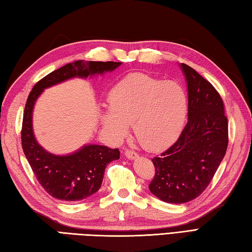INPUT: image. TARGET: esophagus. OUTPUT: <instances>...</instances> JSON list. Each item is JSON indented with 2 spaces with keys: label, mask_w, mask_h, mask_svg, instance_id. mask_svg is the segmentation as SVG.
I'll list each match as a JSON object with an SVG mask.
<instances>
[{
  "label": "esophagus",
  "mask_w": 252,
  "mask_h": 252,
  "mask_svg": "<svg viewBox=\"0 0 252 252\" xmlns=\"http://www.w3.org/2000/svg\"><path fill=\"white\" fill-rule=\"evenodd\" d=\"M124 155L127 158H129V160H133V158H136L138 157V153L132 150H126L124 152Z\"/></svg>",
  "instance_id": "1"
}]
</instances>
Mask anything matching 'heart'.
Masks as SVG:
<instances>
[{"label":"heart","instance_id":"1","mask_svg":"<svg viewBox=\"0 0 252 252\" xmlns=\"http://www.w3.org/2000/svg\"><path fill=\"white\" fill-rule=\"evenodd\" d=\"M109 109L102 110L100 122L116 140L131 124L136 139L147 150L167 147L181 133L188 112L183 87L145 73H131L112 87Z\"/></svg>","mask_w":252,"mask_h":252}]
</instances>
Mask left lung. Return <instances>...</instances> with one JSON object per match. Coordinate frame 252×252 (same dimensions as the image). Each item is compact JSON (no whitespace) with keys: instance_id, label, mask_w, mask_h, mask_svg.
<instances>
[{"instance_id":"1","label":"left lung","mask_w":252,"mask_h":252,"mask_svg":"<svg viewBox=\"0 0 252 252\" xmlns=\"http://www.w3.org/2000/svg\"><path fill=\"white\" fill-rule=\"evenodd\" d=\"M188 90V122L173 145L152 158L150 191L167 203H185L201 194L226 153L228 122L214 87L181 64Z\"/></svg>"}]
</instances>
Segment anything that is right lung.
Here are the masks:
<instances>
[{
	"label": "right lung",
	"mask_w": 252,
	"mask_h": 252,
	"mask_svg": "<svg viewBox=\"0 0 252 252\" xmlns=\"http://www.w3.org/2000/svg\"><path fill=\"white\" fill-rule=\"evenodd\" d=\"M121 62L76 61L50 73L34 85L26 102L22 146L28 163L39 184L50 196L63 201H79L95 193L101 187L107 164L120 158L119 149L100 145H86L67 156L48 152L35 140L32 130V111L35 101L44 89L79 77L113 71Z\"/></svg>",
	"instance_id": "right-lung-1"
}]
</instances>
